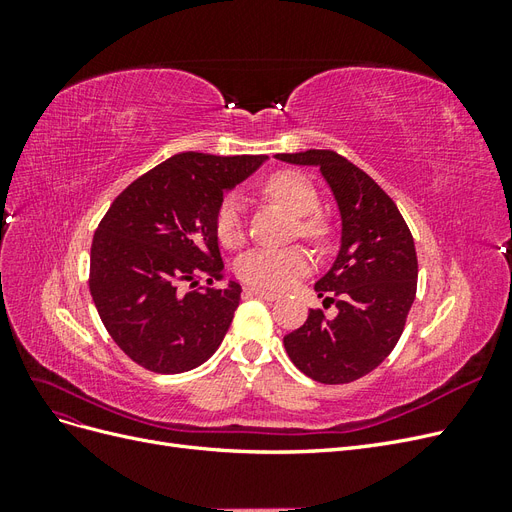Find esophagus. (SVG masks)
<instances>
[{
    "instance_id": "esophagus-1",
    "label": "esophagus",
    "mask_w": 512,
    "mask_h": 512,
    "mask_svg": "<svg viewBox=\"0 0 512 512\" xmlns=\"http://www.w3.org/2000/svg\"><path fill=\"white\" fill-rule=\"evenodd\" d=\"M247 292L254 294V297H258V299H265V301L280 299V294H277V292H269V290H262V288H247Z\"/></svg>"
}]
</instances>
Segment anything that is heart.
I'll use <instances>...</instances> for the list:
<instances>
[{"mask_svg": "<svg viewBox=\"0 0 512 512\" xmlns=\"http://www.w3.org/2000/svg\"><path fill=\"white\" fill-rule=\"evenodd\" d=\"M265 190L273 200L282 203L290 213L303 218L299 222V232L312 241L327 239V224L320 218H312L318 209V192L314 183L305 175L294 173V170H280L271 175L265 183ZM215 232L224 245H237L243 239V207L237 194H228L215 213ZM312 254L305 247H256L243 254L237 260V273L245 284L262 290H284L294 284L297 277L312 269Z\"/></svg>", "mask_w": 512, "mask_h": 512, "instance_id": "b5f03b06", "label": "heart"}]
</instances>
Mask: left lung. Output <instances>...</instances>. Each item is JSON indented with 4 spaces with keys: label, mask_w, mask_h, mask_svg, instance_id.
I'll return each mask as SVG.
<instances>
[{
    "label": "left lung",
    "mask_w": 512,
    "mask_h": 512,
    "mask_svg": "<svg viewBox=\"0 0 512 512\" xmlns=\"http://www.w3.org/2000/svg\"><path fill=\"white\" fill-rule=\"evenodd\" d=\"M277 160L318 166L342 215V245L316 282L333 318L309 309L284 337L290 361L322 384H348L374 371L397 346L416 297L418 260L397 205L359 166L331 149L277 153Z\"/></svg>",
    "instance_id": "left-lung-1"
}]
</instances>
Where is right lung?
Wrapping results in <instances>:
<instances>
[{
    "label": "right lung",
    "mask_w": 512,
    "mask_h": 512,
    "mask_svg": "<svg viewBox=\"0 0 512 512\" xmlns=\"http://www.w3.org/2000/svg\"><path fill=\"white\" fill-rule=\"evenodd\" d=\"M267 156L185 151L132 181L96 228L89 292L113 342L156 374H181L220 348L241 301L224 280L215 213ZM208 275L209 287H198ZM190 283L195 290L183 293Z\"/></svg>",
    "instance_id": "right-lung-1"
}]
</instances>
